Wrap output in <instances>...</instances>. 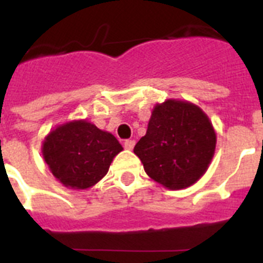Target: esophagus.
<instances>
[{
	"label": "esophagus",
	"mask_w": 263,
	"mask_h": 263,
	"mask_svg": "<svg viewBox=\"0 0 263 263\" xmlns=\"http://www.w3.org/2000/svg\"><path fill=\"white\" fill-rule=\"evenodd\" d=\"M134 145H136V141H134V139H126L124 142L125 148H127V150H132V148L134 147Z\"/></svg>",
	"instance_id": "1"
}]
</instances>
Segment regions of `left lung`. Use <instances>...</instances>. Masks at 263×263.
Segmentation results:
<instances>
[{
    "label": "left lung",
    "mask_w": 263,
    "mask_h": 263,
    "mask_svg": "<svg viewBox=\"0 0 263 263\" xmlns=\"http://www.w3.org/2000/svg\"><path fill=\"white\" fill-rule=\"evenodd\" d=\"M215 146V130L204 111L194 104L168 100L155 106L134 154L155 182L179 190L203 176Z\"/></svg>",
    "instance_id": "1"
}]
</instances>
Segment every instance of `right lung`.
I'll return each mask as SVG.
<instances>
[{"label":"right lung","mask_w":263,"mask_h":263,"mask_svg":"<svg viewBox=\"0 0 263 263\" xmlns=\"http://www.w3.org/2000/svg\"><path fill=\"white\" fill-rule=\"evenodd\" d=\"M120 152L115 136L87 121H73L51 132L43 143V157L51 173L66 187L84 190L108 173Z\"/></svg>","instance_id":"right-lung-1"}]
</instances>
